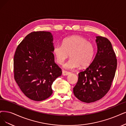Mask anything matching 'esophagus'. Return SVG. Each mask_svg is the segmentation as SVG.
<instances>
[{
    "label": "esophagus",
    "instance_id": "1",
    "mask_svg": "<svg viewBox=\"0 0 126 126\" xmlns=\"http://www.w3.org/2000/svg\"><path fill=\"white\" fill-rule=\"evenodd\" d=\"M69 74H70V72L66 71H64V70L62 71V75L63 76H67V75H69Z\"/></svg>",
    "mask_w": 126,
    "mask_h": 126
}]
</instances>
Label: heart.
I'll return each mask as SVG.
<instances>
[{
  "label": "heart",
  "instance_id": "1",
  "mask_svg": "<svg viewBox=\"0 0 126 126\" xmlns=\"http://www.w3.org/2000/svg\"><path fill=\"white\" fill-rule=\"evenodd\" d=\"M53 53L56 62L62 64L69 55L71 58L64 64V67L73 69L79 67H85L91 63L94 54V46L90 42L79 35L66 37L62 45L56 44L53 48Z\"/></svg>",
  "mask_w": 126,
  "mask_h": 126
}]
</instances>
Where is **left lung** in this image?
Here are the masks:
<instances>
[{
	"instance_id": "obj_1",
	"label": "left lung",
	"mask_w": 126,
	"mask_h": 126,
	"mask_svg": "<svg viewBox=\"0 0 126 126\" xmlns=\"http://www.w3.org/2000/svg\"><path fill=\"white\" fill-rule=\"evenodd\" d=\"M97 52L85 71L78 74V80L73 88L80 101L91 103L102 98L110 89L117 68V59L110 41L96 36Z\"/></svg>"
}]
</instances>
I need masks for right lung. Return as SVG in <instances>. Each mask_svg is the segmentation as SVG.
<instances>
[{"label": "right lung", "instance_id": "add662e5", "mask_svg": "<svg viewBox=\"0 0 126 126\" xmlns=\"http://www.w3.org/2000/svg\"><path fill=\"white\" fill-rule=\"evenodd\" d=\"M53 36L39 31L28 34L16 49L13 60L14 77L27 97L41 101L51 96L52 86L62 70L54 62Z\"/></svg>", "mask_w": 126, "mask_h": 126}]
</instances>
